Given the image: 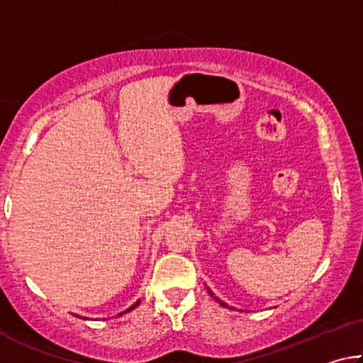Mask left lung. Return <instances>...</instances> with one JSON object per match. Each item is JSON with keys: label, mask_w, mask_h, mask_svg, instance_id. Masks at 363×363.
I'll list each match as a JSON object with an SVG mask.
<instances>
[{"label": "left lung", "mask_w": 363, "mask_h": 363, "mask_svg": "<svg viewBox=\"0 0 363 363\" xmlns=\"http://www.w3.org/2000/svg\"><path fill=\"white\" fill-rule=\"evenodd\" d=\"M208 293H210V294H211V296H213V298H214V299H216V301H218V303H219V304H220V306H223V307H227V304H225V303H224V301H220V299H218V298H216V296H214V294H213V291H211V290H210V288H208Z\"/></svg>", "instance_id": "left-lung-1"}]
</instances>
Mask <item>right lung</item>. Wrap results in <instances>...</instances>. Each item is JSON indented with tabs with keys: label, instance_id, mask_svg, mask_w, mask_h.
I'll return each mask as SVG.
<instances>
[{
	"label": "right lung",
	"instance_id": "1",
	"mask_svg": "<svg viewBox=\"0 0 363 363\" xmlns=\"http://www.w3.org/2000/svg\"><path fill=\"white\" fill-rule=\"evenodd\" d=\"M139 303H140V301H136V303H134L131 307H130V309H126L125 312H130V311H133L134 309V307H138L139 306ZM125 312H121V314L120 315H123V314H125Z\"/></svg>",
	"mask_w": 363,
	"mask_h": 363
}]
</instances>
